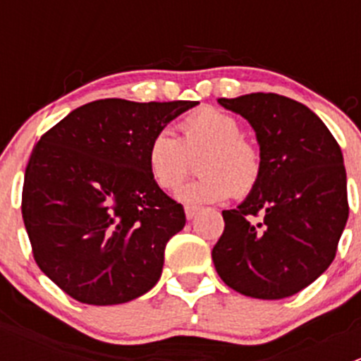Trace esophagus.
<instances>
[{
	"label": "esophagus",
	"mask_w": 361,
	"mask_h": 361,
	"mask_svg": "<svg viewBox=\"0 0 361 361\" xmlns=\"http://www.w3.org/2000/svg\"><path fill=\"white\" fill-rule=\"evenodd\" d=\"M201 211V207L199 206H185V214H187L188 220H192V218H195V214Z\"/></svg>",
	"instance_id": "esophagus-1"
}]
</instances>
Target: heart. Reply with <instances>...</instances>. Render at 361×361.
<instances>
[{
  "instance_id": "obj_1",
  "label": "heart",
  "mask_w": 361,
  "mask_h": 361,
  "mask_svg": "<svg viewBox=\"0 0 361 361\" xmlns=\"http://www.w3.org/2000/svg\"><path fill=\"white\" fill-rule=\"evenodd\" d=\"M181 140L169 129L152 136L147 148L150 176L164 190H174L190 169V157L201 154V176L178 190L187 204L221 202L246 197L258 187L264 174L262 152L248 137L234 115L206 106L185 116L180 123Z\"/></svg>"
}]
</instances>
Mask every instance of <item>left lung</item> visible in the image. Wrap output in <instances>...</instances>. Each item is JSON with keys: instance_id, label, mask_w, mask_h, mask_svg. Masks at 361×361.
Returning <instances> with one entry per match:
<instances>
[{"instance_id": "obj_1", "label": "left lung", "mask_w": 361, "mask_h": 361, "mask_svg": "<svg viewBox=\"0 0 361 361\" xmlns=\"http://www.w3.org/2000/svg\"><path fill=\"white\" fill-rule=\"evenodd\" d=\"M218 103L251 123L264 174L245 202L221 211L214 269L246 297H290L336 258L349 214L341 147L316 113L290 97L255 92Z\"/></svg>"}]
</instances>
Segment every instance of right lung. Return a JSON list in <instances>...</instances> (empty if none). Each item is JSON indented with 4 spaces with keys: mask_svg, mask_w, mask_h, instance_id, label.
Masks as SVG:
<instances>
[{
    "mask_svg": "<svg viewBox=\"0 0 361 361\" xmlns=\"http://www.w3.org/2000/svg\"><path fill=\"white\" fill-rule=\"evenodd\" d=\"M197 101L99 99L76 108L32 148L23 218L38 267L82 304L113 305L159 281L185 211L152 180V136Z\"/></svg>",
    "mask_w": 361,
    "mask_h": 361,
    "instance_id": "right-lung-1",
    "label": "right lung"
}]
</instances>
